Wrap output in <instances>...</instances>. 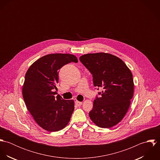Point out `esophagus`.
Returning <instances> with one entry per match:
<instances>
[{"label":"esophagus","instance_id":"34e87169","mask_svg":"<svg viewBox=\"0 0 160 160\" xmlns=\"http://www.w3.org/2000/svg\"><path fill=\"white\" fill-rule=\"evenodd\" d=\"M75 103H76V105H78V106H81L82 104V102H79V101H76L75 102Z\"/></svg>","mask_w":160,"mask_h":160}]
</instances>
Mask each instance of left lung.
<instances>
[{
  "mask_svg": "<svg viewBox=\"0 0 160 160\" xmlns=\"http://www.w3.org/2000/svg\"><path fill=\"white\" fill-rule=\"evenodd\" d=\"M79 60L92 74L94 86L103 89L93 101L89 117L100 128H112L129 108L134 94L132 74L121 59L110 53H88Z\"/></svg>",
  "mask_w": 160,
  "mask_h": 160,
  "instance_id": "left-lung-1",
  "label": "left lung"
}]
</instances>
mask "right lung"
I'll use <instances>...</instances> for the list:
<instances>
[{"instance_id":"right-lung-1","label":"right lung","mask_w":160,"mask_h":160,"mask_svg":"<svg viewBox=\"0 0 160 160\" xmlns=\"http://www.w3.org/2000/svg\"><path fill=\"white\" fill-rule=\"evenodd\" d=\"M71 62L78 63L77 57L68 53L45 55L28 69L22 93L27 109L35 121L44 130L56 132L68 124L74 109L73 100L55 97L59 69Z\"/></svg>"}]
</instances>
